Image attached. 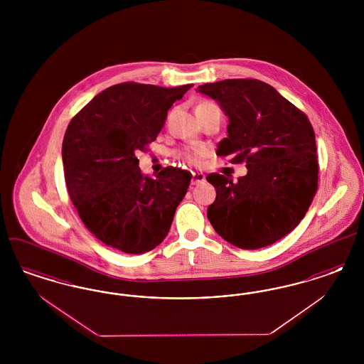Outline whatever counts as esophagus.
I'll list each match as a JSON object with an SVG mask.
<instances>
[{"instance_id": "obj_1", "label": "esophagus", "mask_w": 364, "mask_h": 364, "mask_svg": "<svg viewBox=\"0 0 364 364\" xmlns=\"http://www.w3.org/2000/svg\"><path fill=\"white\" fill-rule=\"evenodd\" d=\"M206 180L205 174L200 173V172H192V180H191V184L192 186H196V184H200Z\"/></svg>"}]
</instances>
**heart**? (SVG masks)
<instances>
[{"label": "heart", "instance_id": "1", "mask_svg": "<svg viewBox=\"0 0 364 364\" xmlns=\"http://www.w3.org/2000/svg\"><path fill=\"white\" fill-rule=\"evenodd\" d=\"M205 104H210V102H205ZM181 156H184L186 159H188L190 162L198 164L200 161V158L205 156V150L203 149H186L181 151Z\"/></svg>", "mask_w": 364, "mask_h": 364}]
</instances>
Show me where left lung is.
Masks as SVG:
<instances>
[{
    "mask_svg": "<svg viewBox=\"0 0 364 364\" xmlns=\"http://www.w3.org/2000/svg\"><path fill=\"white\" fill-rule=\"evenodd\" d=\"M198 91L221 105L229 119L217 156L245 162L248 171L237 181L208 174L217 191L208 221L235 247L270 245L299 225L318 190L311 122L274 87L257 79H226Z\"/></svg>",
    "mask_w": 364,
    "mask_h": 364,
    "instance_id": "8db88e82",
    "label": "left lung"
}]
</instances>
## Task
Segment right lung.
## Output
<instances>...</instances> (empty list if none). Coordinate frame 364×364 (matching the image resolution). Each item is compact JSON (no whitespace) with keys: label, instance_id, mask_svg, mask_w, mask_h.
Instances as JSON below:
<instances>
[{"label":"right lung","instance_id":"1","mask_svg":"<svg viewBox=\"0 0 364 364\" xmlns=\"http://www.w3.org/2000/svg\"><path fill=\"white\" fill-rule=\"evenodd\" d=\"M191 87L114 85L70 120L63 140L67 190L83 224L106 245L144 254L166 237L192 176L173 166L144 176L135 154L156 140Z\"/></svg>","mask_w":364,"mask_h":364}]
</instances>
